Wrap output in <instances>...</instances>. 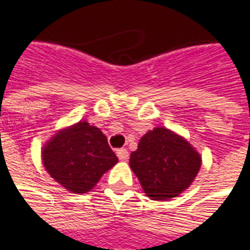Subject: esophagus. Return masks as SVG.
<instances>
[{
    "label": "esophagus",
    "instance_id": "obj_1",
    "mask_svg": "<svg viewBox=\"0 0 250 250\" xmlns=\"http://www.w3.org/2000/svg\"><path fill=\"white\" fill-rule=\"evenodd\" d=\"M117 156L120 160H128L129 159V152L128 149H125V148H121V149L117 150Z\"/></svg>",
    "mask_w": 250,
    "mask_h": 250
}]
</instances>
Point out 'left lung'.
Wrapping results in <instances>:
<instances>
[{"mask_svg":"<svg viewBox=\"0 0 250 250\" xmlns=\"http://www.w3.org/2000/svg\"><path fill=\"white\" fill-rule=\"evenodd\" d=\"M201 156L183 137L166 128L144 134L129 164L143 190L153 201L178 196L195 179Z\"/></svg>","mask_w":250,"mask_h":250,"instance_id":"obj_1","label":"left lung"}]
</instances>
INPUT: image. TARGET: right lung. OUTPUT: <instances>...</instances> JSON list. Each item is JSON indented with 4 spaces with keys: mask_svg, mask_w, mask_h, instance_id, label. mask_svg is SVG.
<instances>
[{
    "mask_svg": "<svg viewBox=\"0 0 250 250\" xmlns=\"http://www.w3.org/2000/svg\"><path fill=\"white\" fill-rule=\"evenodd\" d=\"M118 162L100 129L86 121L63 129L43 149V164L52 178L68 191L84 194Z\"/></svg>",
    "mask_w": 250,
    "mask_h": 250,
    "instance_id": "1",
    "label": "right lung"
}]
</instances>
